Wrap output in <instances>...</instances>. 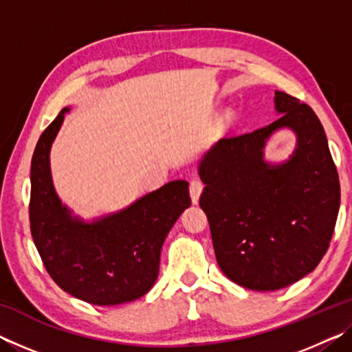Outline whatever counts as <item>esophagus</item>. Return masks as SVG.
Masks as SVG:
<instances>
[{
	"instance_id": "esophagus-1",
	"label": "esophagus",
	"mask_w": 352,
	"mask_h": 352,
	"mask_svg": "<svg viewBox=\"0 0 352 352\" xmlns=\"http://www.w3.org/2000/svg\"><path fill=\"white\" fill-rule=\"evenodd\" d=\"M201 190H204V183H201V180H199V178H192L189 183V194L194 205L199 204Z\"/></svg>"
}]
</instances>
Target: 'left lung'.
<instances>
[{
    "label": "left lung",
    "mask_w": 352,
    "mask_h": 352,
    "mask_svg": "<svg viewBox=\"0 0 352 352\" xmlns=\"http://www.w3.org/2000/svg\"><path fill=\"white\" fill-rule=\"evenodd\" d=\"M276 121L222 138L205 153L200 208L216 259L231 281L278 290L311 273L329 248L340 208V182L323 126L307 104L275 91ZM279 128L297 135L287 162L267 164L266 140Z\"/></svg>",
    "instance_id": "obj_1"
}]
</instances>
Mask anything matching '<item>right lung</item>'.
<instances>
[{"mask_svg":"<svg viewBox=\"0 0 352 352\" xmlns=\"http://www.w3.org/2000/svg\"><path fill=\"white\" fill-rule=\"evenodd\" d=\"M65 109L41 133L31 163V233L58 287L96 306L138 300L157 281L166 236L189 208V183L175 180L126 210L93 222L71 216L52 184L50 152Z\"/></svg>","mask_w":352,"mask_h":352,"instance_id":"right-lung-1","label":"right lung"}]
</instances>
